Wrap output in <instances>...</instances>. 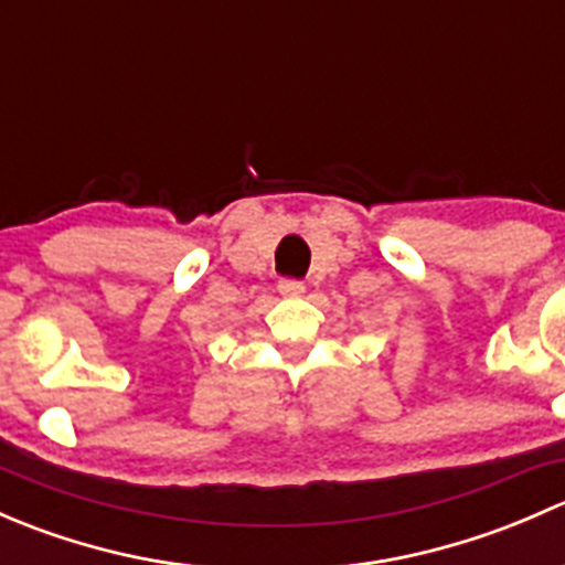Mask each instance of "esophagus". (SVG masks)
I'll return each instance as SVG.
<instances>
[{
  "instance_id": "34e87169",
  "label": "esophagus",
  "mask_w": 565,
  "mask_h": 565,
  "mask_svg": "<svg viewBox=\"0 0 565 565\" xmlns=\"http://www.w3.org/2000/svg\"><path fill=\"white\" fill-rule=\"evenodd\" d=\"M278 292H281L284 298H300V295L306 292V284L298 281V278H281V281H278Z\"/></svg>"
}]
</instances>
